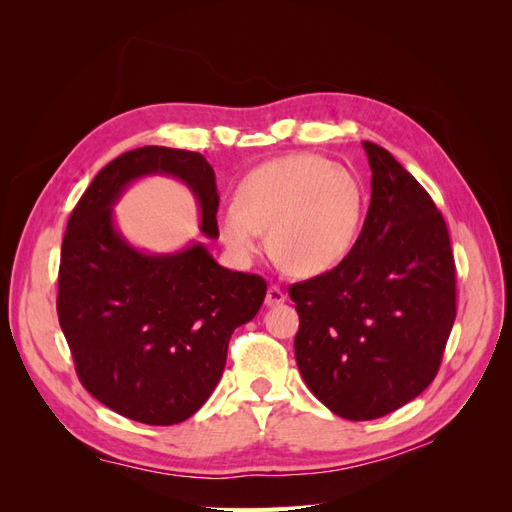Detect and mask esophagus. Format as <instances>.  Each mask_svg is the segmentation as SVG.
Segmentation results:
<instances>
[{
	"label": "esophagus",
	"mask_w": 512,
	"mask_h": 512,
	"mask_svg": "<svg viewBox=\"0 0 512 512\" xmlns=\"http://www.w3.org/2000/svg\"><path fill=\"white\" fill-rule=\"evenodd\" d=\"M284 301H286V294H284V290H282L280 286H269L265 303H267L269 307H273V305H280V303H284Z\"/></svg>",
	"instance_id": "esophagus-1"
}]
</instances>
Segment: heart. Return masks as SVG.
Returning <instances> with one entry per match:
<instances>
[{
	"instance_id": "obj_1",
	"label": "heart",
	"mask_w": 512,
	"mask_h": 512,
	"mask_svg": "<svg viewBox=\"0 0 512 512\" xmlns=\"http://www.w3.org/2000/svg\"><path fill=\"white\" fill-rule=\"evenodd\" d=\"M365 185L350 168L312 153L260 164L239 188V203L220 213L222 239L243 265L265 247L299 277H314L342 262L365 215Z\"/></svg>"
}]
</instances>
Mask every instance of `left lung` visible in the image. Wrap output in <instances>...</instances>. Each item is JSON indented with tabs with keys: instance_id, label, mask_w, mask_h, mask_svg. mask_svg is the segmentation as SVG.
<instances>
[{
	"instance_id": "obj_1",
	"label": "left lung",
	"mask_w": 512,
	"mask_h": 512,
	"mask_svg": "<svg viewBox=\"0 0 512 512\" xmlns=\"http://www.w3.org/2000/svg\"><path fill=\"white\" fill-rule=\"evenodd\" d=\"M371 203L350 254L292 284L305 384L348 421L380 418L436 378L457 316L455 260L442 213L389 151L363 141Z\"/></svg>"
}]
</instances>
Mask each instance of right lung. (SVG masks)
<instances>
[{"label": "right lung", "mask_w": 512, "mask_h": 512, "mask_svg": "<svg viewBox=\"0 0 512 512\" xmlns=\"http://www.w3.org/2000/svg\"><path fill=\"white\" fill-rule=\"evenodd\" d=\"M147 175L188 185L203 235L220 237L218 185L200 153H121L89 183L68 220L57 316L76 374L100 404L145 425H175L218 386L230 335L258 314L267 282L224 269L198 241L175 254L130 245L115 226L113 205Z\"/></svg>", "instance_id": "right-lung-1"}]
</instances>
